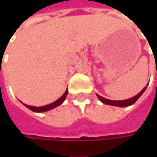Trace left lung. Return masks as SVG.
<instances>
[{
	"label": "left lung",
	"instance_id": "1",
	"mask_svg": "<svg viewBox=\"0 0 157 157\" xmlns=\"http://www.w3.org/2000/svg\"><path fill=\"white\" fill-rule=\"evenodd\" d=\"M154 57H155V56H154ZM146 87H147V86H145L137 95H136L135 97H132V98H130V99H127V100H123V101H113V100L105 99V98H104V97H102V96H100V95H98V94H97V97L100 99V101H101L102 103H104V104H105V105H114V106H120V107L129 106V105L135 104V103L138 100V98L141 96L142 94H143V93L145 91Z\"/></svg>",
	"mask_w": 157,
	"mask_h": 157
}]
</instances>
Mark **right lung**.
I'll use <instances>...</instances> for the list:
<instances>
[{"instance_id": "add662e5", "label": "right lung", "mask_w": 157, "mask_h": 157, "mask_svg": "<svg viewBox=\"0 0 157 157\" xmlns=\"http://www.w3.org/2000/svg\"><path fill=\"white\" fill-rule=\"evenodd\" d=\"M67 94H68V91L66 90L65 93L63 94V96H62L61 98H59L57 101H55V102H53V103H52V104H50V105H44V106L36 107V106H31V105H25L27 108H29V109L33 111V112H37V113L46 112V111H49V110L53 109V108H55L56 106H58V105H60L61 104H63V101L65 100V98H66Z\"/></svg>"}]
</instances>
